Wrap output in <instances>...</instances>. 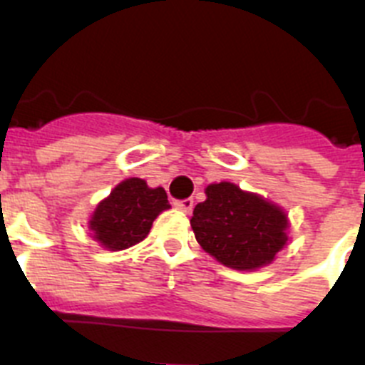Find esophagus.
I'll return each instance as SVG.
<instances>
[{"label": "esophagus", "mask_w": 365, "mask_h": 365, "mask_svg": "<svg viewBox=\"0 0 365 365\" xmlns=\"http://www.w3.org/2000/svg\"><path fill=\"white\" fill-rule=\"evenodd\" d=\"M175 206L179 208V210L190 214V212H192V208H193V199H182V201H175Z\"/></svg>", "instance_id": "esophagus-1"}]
</instances>
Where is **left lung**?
<instances>
[{"instance_id": "obj_1", "label": "left lung", "mask_w": 365, "mask_h": 365, "mask_svg": "<svg viewBox=\"0 0 365 365\" xmlns=\"http://www.w3.org/2000/svg\"><path fill=\"white\" fill-rule=\"evenodd\" d=\"M190 219L205 252L225 267L256 270L270 265L289 241V217L282 206L234 182H214Z\"/></svg>"}]
</instances>
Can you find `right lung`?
<instances>
[{"label":"right lung","instance_id":"right-lung-1","mask_svg":"<svg viewBox=\"0 0 365 365\" xmlns=\"http://www.w3.org/2000/svg\"><path fill=\"white\" fill-rule=\"evenodd\" d=\"M168 208L164 188H150L144 179L130 177L96 205L87 227L100 247L118 252L140 243L150 234L155 219Z\"/></svg>","mask_w":365,"mask_h":365}]
</instances>
